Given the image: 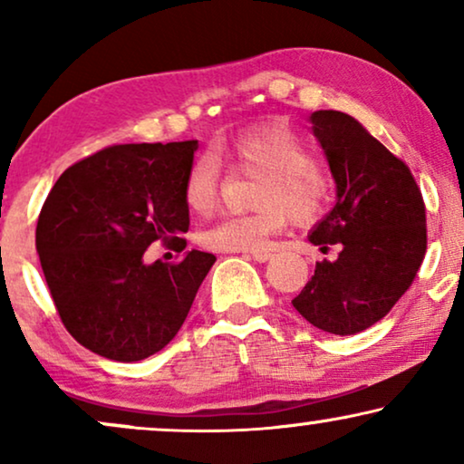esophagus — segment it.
Returning <instances> with one entry per match:
<instances>
[{
    "instance_id": "1",
    "label": "esophagus",
    "mask_w": 464,
    "mask_h": 464,
    "mask_svg": "<svg viewBox=\"0 0 464 464\" xmlns=\"http://www.w3.org/2000/svg\"><path fill=\"white\" fill-rule=\"evenodd\" d=\"M246 256L253 257L259 264H264V262H268V259L272 257V253L270 251H251V253H246Z\"/></svg>"
}]
</instances>
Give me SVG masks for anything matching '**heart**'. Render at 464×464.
<instances>
[{"mask_svg": "<svg viewBox=\"0 0 464 464\" xmlns=\"http://www.w3.org/2000/svg\"><path fill=\"white\" fill-rule=\"evenodd\" d=\"M218 156L237 173L262 177L256 205L249 215H227L202 232V245L215 251H259L272 234L283 230L289 215L310 221L329 198V179L313 162L308 145L295 132L278 124L253 126L237 132L218 148ZM221 188L219 164L202 154L188 170L183 196L196 215H211Z\"/></svg>", "mask_w": 464, "mask_h": 464, "instance_id": "1", "label": "heart"}]
</instances>
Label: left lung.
<instances>
[{"label": "left lung", "mask_w": 464, "mask_h": 464, "mask_svg": "<svg viewBox=\"0 0 464 464\" xmlns=\"http://www.w3.org/2000/svg\"><path fill=\"white\" fill-rule=\"evenodd\" d=\"M310 124L335 181V205L308 240L321 251L340 245V253L316 262L291 304L310 325L353 335L389 314L414 281L427 251V215L410 169L359 120L319 110Z\"/></svg>", "instance_id": "1"}]
</instances>
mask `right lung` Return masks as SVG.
<instances>
[{
	"label": "right lung",
	"instance_id": "obj_1",
	"mask_svg": "<svg viewBox=\"0 0 464 464\" xmlns=\"http://www.w3.org/2000/svg\"><path fill=\"white\" fill-rule=\"evenodd\" d=\"M198 141L126 143L69 167L35 227L50 295L67 332L111 361L148 359L179 332L213 253L145 262L151 243L181 253L189 227L183 196Z\"/></svg>",
	"mask_w": 464,
	"mask_h": 464
}]
</instances>
